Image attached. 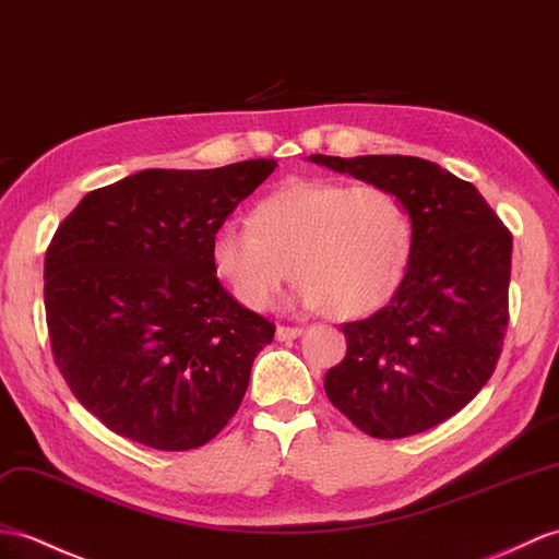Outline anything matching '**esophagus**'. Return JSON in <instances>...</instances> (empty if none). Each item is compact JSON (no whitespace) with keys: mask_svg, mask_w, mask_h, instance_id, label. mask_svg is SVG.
<instances>
[{"mask_svg":"<svg viewBox=\"0 0 559 559\" xmlns=\"http://www.w3.org/2000/svg\"><path fill=\"white\" fill-rule=\"evenodd\" d=\"M302 333H305V329H300V326H278L276 338L278 341H295V338H300Z\"/></svg>","mask_w":559,"mask_h":559,"instance_id":"esophagus-1","label":"esophagus"}]
</instances>
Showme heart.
Returning <instances> with one entry per match:
<instances>
[{
	"label": "heart",
	"mask_w": 559,
	"mask_h": 559,
	"mask_svg": "<svg viewBox=\"0 0 559 559\" xmlns=\"http://www.w3.org/2000/svg\"><path fill=\"white\" fill-rule=\"evenodd\" d=\"M409 252V216L391 190L326 178L285 180L250 221H224L210 242L214 274L240 305L266 309L293 271L297 305L343 319L391 300Z\"/></svg>",
	"instance_id": "heart-1"
}]
</instances>
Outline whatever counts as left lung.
Listing matches in <instances>:
<instances>
[{
	"label": "left lung",
	"mask_w": 559,
	"mask_h": 559,
	"mask_svg": "<svg viewBox=\"0 0 559 559\" xmlns=\"http://www.w3.org/2000/svg\"><path fill=\"white\" fill-rule=\"evenodd\" d=\"M309 159L391 190L412 221L391 305L345 323L323 388L359 431L407 438L450 419L488 383L508 331L512 233L472 183L402 154Z\"/></svg>",
	"instance_id": "1"
}]
</instances>
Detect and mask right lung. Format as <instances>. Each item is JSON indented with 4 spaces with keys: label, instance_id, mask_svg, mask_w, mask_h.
Listing matches in <instances>:
<instances>
[{
    "label": "right lung",
    "instance_id": "right-lung-1",
    "mask_svg": "<svg viewBox=\"0 0 559 559\" xmlns=\"http://www.w3.org/2000/svg\"><path fill=\"white\" fill-rule=\"evenodd\" d=\"M276 159L147 168L87 192L45 257L51 355L78 402L154 450L200 448L238 412L276 326L218 283V224Z\"/></svg>",
    "mask_w": 559,
    "mask_h": 559
}]
</instances>
